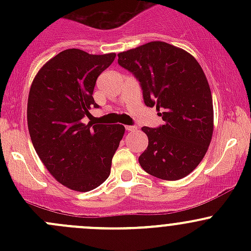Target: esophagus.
<instances>
[{
	"mask_svg": "<svg viewBox=\"0 0 251 251\" xmlns=\"http://www.w3.org/2000/svg\"><path fill=\"white\" fill-rule=\"evenodd\" d=\"M125 128L127 131H135V130H137V127H136V126H130V125H127V126H125Z\"/></svg>",
	"mask_w": 251,
	"mask_h": 251,
	"instance_id": "obj_1",
	"label": "esophagus"
}]
</instances>
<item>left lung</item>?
<instances>
[{"instance_id":"8db88e82","label":"left lung","mask_w":251,"mask_h":251,"mask_svg":"<svg viewBox=\"0 0 251 251\" xmlns=\"http://www.w3.org/2000/svg\"><path fill=\"white\" fill-rule=\"evenodd\" d=\"M118 63L140 80L147 107L155 105L164 125L142 127L148 147L138 161L166 181L189 175L203 160L214 132L209 82L196 58L182 48L151 41L120 52Z\"/></svg>"}]
</instances>
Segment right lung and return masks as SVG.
<instances>
[{"label":"right lung","instance_id":"add662e5","mask_svg":"<svg viewBox=\"0 0 251 251\" xmlns=\"http://www.w3.org/2000/svg\"><path fill=\"white\" fill-rule=\"evenodd\" d=\"M115 53L90 54L72 48L42 65L27 98V127L37 155L59 183L76 192L97 188L109 177L111 159L123 140L120 124H85L96 81Z\"/></svg>","mask_w":251,"mask_h":251}]
</instances>
